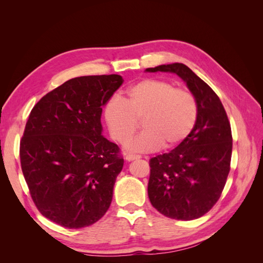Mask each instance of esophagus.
Wrapping results in <instances>:
<instances>
[{
    "label": "esophagus",
    "mask_w": 263,
    "mask_h": 263,
    "mask_svg": "<svg viewBox=\"0 0 263 263\" xmlns=\"http://www.w3.org/2000/svg\"><path fill=\"white\" fill-rule=\"evenodd\" d=\"M140 156H137V155H132V154H126L125 155V159L127 161H132V160H135V159H139Z\"/></svg>",
    "instance_id": "obj_1"
}]
</instances>
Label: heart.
I'll use <instances>...</instances> for the list:
<instances>
[{
    "label": "heart",
    "mask_w": 263,
    "mask_h": 263,
    "mask_svg": "<svg viewBox=\"0 0 263 263\" xmlns=\"http://www.w3.org/2000/svg\"><path fill=\"white\" fill-rule=\"evenodd\" d=\"M104 119L110 137L125 142L138 129L142 119L144 133L127 142V149L148 153L179 146L193 132L198 105L194 95L160 79H145L132 85L125 100L110 98L104 105Z\"/></svg>",
    "instance_id": "1"
}]
</instances>
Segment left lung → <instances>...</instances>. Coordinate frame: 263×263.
<instances>
[{
	"mask_svg": "<svg viewBox=\"0 0 263 263\" xmlns=\"http://www.w3.org/2000/svg\"><path fill=\"white\" fill-rule=\"evenodd\" d=\"M148 72H172L184 81L198 105L197 122L190 136L170 153L149 160L148 196L164 216L192 220L216 204L230 170L233 136L217 94L183 63L161 65Z\"/></svg>",
	"mask_w": 263,
	"mask_h": 263,
	"instance_id": "1",
	"label": "left lung"
}]
</instances>
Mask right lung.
I'll use <instances>...</instances> for the list:
<instances>
[{
  "mask_svg": "<svg viewBox=\"0 0 263 263\" xmlns=\"http://www.w3.org/2000/svg\"><path fill=\"white\" fill-rule=\"evenodd\" d=\"M118 74L85 76L47 93L31 109L20 145L24 178L43 216L66 228L93 225L107 212L124 159L102 136V106Z\"/></svg>",
  "mask_w": 263,
  "mask_h": 263,
  "instance_id": "1",
  "label": "right lung"
}]
</instances>
